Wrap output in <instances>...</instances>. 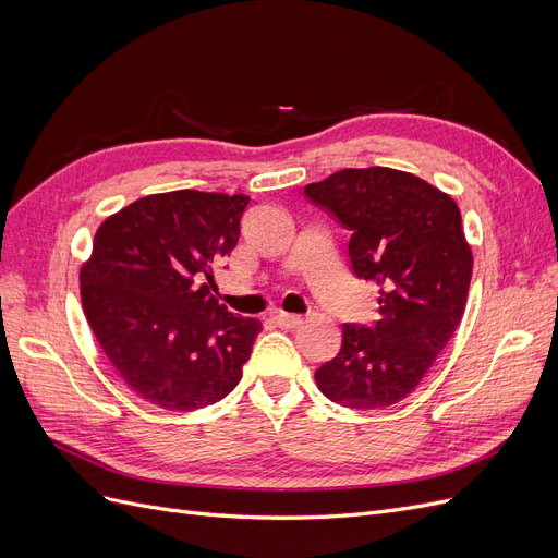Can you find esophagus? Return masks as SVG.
<instances>
[{"label": "esophagus", "mask_w": 558, "mask_h": 558, "mask_svg": "<svg viewBox=\"0 0 558 558\" xmlns=\"http://www.w3.org/2000/svg\"><path fill=\"white\" fill-rule=\"evenodd\" d=\"M272 320H275V324H277L279 328H298V326L302 324V318H300L298 314H286V312L275 314Z\"/></svg>", "instance_id": "34e87169"}]
</instances>
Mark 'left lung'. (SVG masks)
<instances>
[{
    "label": "left lung",
    "mask_w": 558,
    "mask_h": 558,
    "mask_svg": "<svg viewBox=\"0 0 558 558\" xmlns=\"http://www.w3.org/2000/svg\"><path fill=\"white\" fill-rule=\"evenodd\" d=\"M305 195L351 230V269L377 286L381 314L375 328L342 326L340 353L316 369V386L351 410L391 408L463 318L472 251L461 211L440 189L391 167L335 172Z\"/></svg>",
    "instance_id": "8db88e82"
}]
</instances>
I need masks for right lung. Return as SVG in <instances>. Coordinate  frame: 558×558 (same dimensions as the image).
Here are the masks:
<instances>
[{
	"instance_id": "add662e5",
	"label": "right lung",
	"mask_w": 558,
	"mask_h": 558,
	"mask_svg": "<svg viewBox=\"0 0 558 558\" xmlns=\"http://www.w3.org/2000/svg\"><path fill=\"white\" fill-rule=\"evenodd\" d=\"M246 195H148L97 228L81 302L99 347L134 393L191 412L242 379L258 318L218 305L207 280L238 246Z\"/></svg>"
}]
</instances>
